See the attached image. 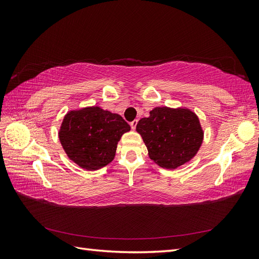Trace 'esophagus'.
I'll list each match as a JSON object with an SVG mask.
<instances>
[{
  "mask_svg": "<svg viewBox=\"0 0 259 259\" xmlns=\"http://www.w3.org/2000/svg\"><path fill=\"white\" fill-rule=\"evenodd\" d=\"M137 123H138L137 120H134L133 122H131V127H132V130H135V128H136Z\"/></svg>",
  "mask_w": 259,
  "mask_h": 259,
  "instance_id": "esophagus-1",
  "label": "esophagus"
}]
</instances>
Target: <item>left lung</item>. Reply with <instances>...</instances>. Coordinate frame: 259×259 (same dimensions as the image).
Masks as SVG:
<instances>
[{"mask_svg":"<svg viewBox=\"0 0 259 259\" xmlns=\"http://www.w3.org/2000/svg\"><path fill=\"white\" fill-rule=\"evenodd\" d=\"M136 131L155 164L175 169L190 162L203 143L204 132L199 116L186 107H155L140 119Z\"/></svg>","mask_w":259,"mask_h":259,"instance_id":"left-lung-1","label":"left lung"}]
</instances>
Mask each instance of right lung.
<instances>
[{
  "instance_id": "right-lung-1",
  "label": "right lung",
  "mask_w": 259,
  "mask_h": 259,
  "mask_svg": "<svg viewBox=\"0 0 259 259\" xmlns=\"http://www.w3.org/2000/svg\"><path fill=\"white\" fill-rule=\"evenodd\" d=\"M131 131L123 117L99 106L70 110L58 132L68 158L88 170H97L111 163L117 143Z\"/></svg>"
}]
</instances>
